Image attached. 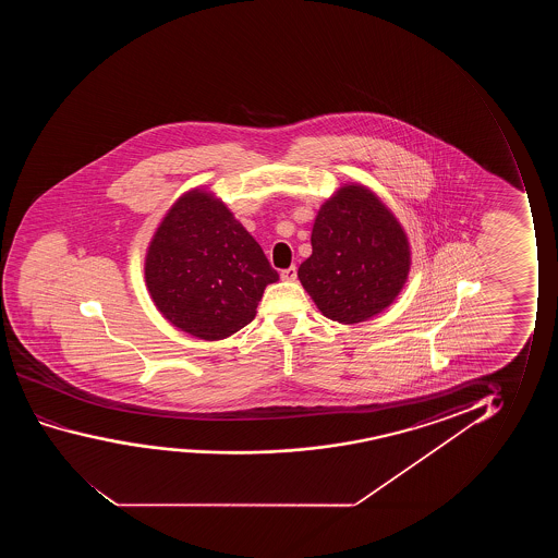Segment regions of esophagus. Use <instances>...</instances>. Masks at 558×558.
<instances>
[{
	"mask_svg": "<svg viewBox=\"0 0 558 558\" xmlns=\"http://www.w3.org/2000/svg\"><path fill=\"white\" fill-rule=\"evenodd\" d=\"M280 276H282V280H286V282H295V278H298V268H295V265L283 268L282 272H280Z\"/></svg>",
	"mask_w": 558,
	"mask_h": 558,
	"instance_id": "1",
	"label": "esophagus"
}]
</instances>
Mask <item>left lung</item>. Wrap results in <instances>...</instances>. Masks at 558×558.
Instances as JSON below:
<instances>
[{"label": "left lung", "mask_w": 558, "mask_h": 558, "mask_svg": "<svg viewBox=\"0 0 558 558\" xmlns=\"http://www.w3.org/2000/svg\"><path fill=\"white\" fill-rule=\"evenodd\" d=\"M313 255L298 276L329 320L359 324L397 299L410 272V244L389 207L362 184H347L320 207Z\"/></svg>", "instance_id": "1"}]
</instances>
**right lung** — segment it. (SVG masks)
<instances>
[{
	"mask_svg": "<svg viewBox=\"0 0 558 558\" xmlns=\"http://www.w3.org/2000/svg\"><path fill=\"white\" fill-rule=\"evenodd\" d=\"M146 288L175 328L206 341L255 318L263 291L278 280L260 245L209 192H186L148 245Z\"/></svg>",
	"mask_w": 558,
	"mask_h": 558,
	"instance_id": "obj_1",
	"label": "right lung"
}]
</instances>
